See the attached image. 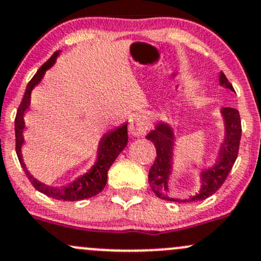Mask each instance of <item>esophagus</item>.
<instances>
[{
  "instance_id": "1",
  "label": "esophagus",
  "mask_w": 261,
  "mask_h": 261,
  "mask_svg": "<svg viewBox=\"0 0 261 261\" xmlns=\"http://www.w3.org/2000/svg\"><path fill=\"white\" fill-rule=\"evenodd\" d=\"M150 128L149 120L146 115H136L133 117L130 123H128V131L134 136H142L147 133Z\"/></svg>"
}]
</instances>
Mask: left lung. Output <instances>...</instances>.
Segmentation results:
<instances>
[{
    "label": "left lung",
    "instance_id": "obj_1",
    "mask_svg": "<svg viewBox=\"0 0 261 261\" xmlns=\"http://www.w3.org/2000/svg\"><path fill=\"white\" fill-rule=\"evenodd\" d=\"M220 85L225 89L234 91V87L224 75V72L220 73ZM221 114L225 120V139L219 152L218 161L211 169L204 170L201 172V189L196 195L191 196L190 199H177L170 195L167 184H169V177L172 170V155H174L172 151H174L175 138L172 128L167 123L160 122L152 131L147 134L146 139L150 140L156 147V159L153 161V165L150 167L149 182L158 197L167 200V201L191 202L206 199L221 188L237 160L241 139L239 111L232 108H223Z\"/></svg>",
    "mask_w": 261,
    "mask_h": 261
}]
</instances>
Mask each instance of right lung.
<instances>
[{
    "label": "right lung",
    "mask_w": 261,
    "mask_h": 261,
    "mask_svg": "<svg viewBox=\"0 0 261 261\" xmlns=\"http://www.w3.org/2000/svg\"><path fill=\"white\" fill-rule=\"evenodd\" d=\"M59 51L55 52L54 55L46 61L45 64L38 68L36 75L31 79L29 82L24 91L23 98H22L20 106H18L17 114H16L15 119V135H16V153L20 160L21 166L23 167L24 174L31 181L34 188L40 193L45 194L46 196L52 197L56 200H64V201H77V200L89 199L97 195L98 193L103 190L106 182H108V171L110 166L114 164L119 153L122 151L123 147L127 145V123H123L120 127L115 128V130L110 131V133L103 135L101 139L100 145H98V153H97V161L89 172L82 175L77 180L73 182L68 184V185L62 186V188H52V186H47L45 184L40 182L27 171L26 166H24L23 160H22V153H21V146L23 144V136H22V131L24 128L23 122V114L30 106V97H31V91L35 86L42 80L43 75H45L46 70L51 67L55 64Z\"/></svg>",
    "instance_id": "right-lung-1"
}]
</instances>
